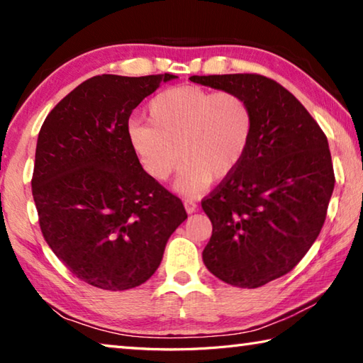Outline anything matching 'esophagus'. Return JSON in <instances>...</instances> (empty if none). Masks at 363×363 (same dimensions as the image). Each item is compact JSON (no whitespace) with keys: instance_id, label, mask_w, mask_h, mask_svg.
<instances>
[{"instance_id":"34e87169","label":"esophagus","mask_w":363,"mask_h":363,"mask_svg":"<svg viewBox=\"0 0 363 363\" xmlns=\"http://www.w3.org/2000/svg\"><path fill=\"white\" fill-rule=\"evenodd\" d=\"M184 206H186V211L190 214V213H194L195 210H196V203L194 200H190V199H187V200H184Z\"/></svg>"}]
</instances>
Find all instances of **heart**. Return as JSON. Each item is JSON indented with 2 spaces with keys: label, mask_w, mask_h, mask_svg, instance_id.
<instances>
[{
  "label": "heart",
  "mask_w": 363,
  "mask_h": 363,
  "mask_svg": "<svg viewBox=\"0 0 363 363\" xmlns=\"http://www.w3.org/2000/svg\"><path fill=\"white\" fill-rule=\"evenodd\" d=\"M149 123H131L128 140L150 179L167 181L184 163L176 187L196 195L213 179L235 173L255 133V112L243 96L195 84L164 89L149 102Z\"/></svg>",
  "instance_id": "obj_1"
}]
</instances>
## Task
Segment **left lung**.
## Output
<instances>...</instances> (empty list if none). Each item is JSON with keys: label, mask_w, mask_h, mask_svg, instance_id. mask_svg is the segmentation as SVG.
<instances>
[{"label": "left lung", "mask_w": 363, "mask_h": 363, "mask_svg": "<svg viewBox=\"0 0 363 363\" xmlns=\"http://www.w3.org/2000/svg\"><path fill=\"white\" fill-rule=\"evenodd\" d=\"M255 112L247 157L201 208L213 224L203 262L232 286L257 288L298 266L320 233L335 189L328 140L290 91L257 73L190 77Z\"/></svg>", "instance_id": "1"}]
</instances>
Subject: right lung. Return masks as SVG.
<instances>
[{
	"mask_svg": "<svg viewBox=\"0 0 363 363\" xmlns=\"http://www.w3.org/2000/svg\"><path fill=\"white\" fill-rule=\"evenodd\" d=\"M173 78L93 77L40 130L32 194L43 237L77 279L102 290L149 280L187 219L179 196L144 173L128 140L133 110Z\"/></svg>",
	"mask_w": 363,
	"mask_h": 363,
	"instance_id": "obj_1",
	"label": "right lung"
}]
</instances>
